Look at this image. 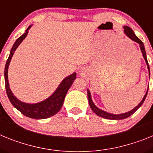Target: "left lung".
<instances>
[{
  "mask_svg": "<svg viewBox=\"0 0 153 153\" xmlns=\"http://www.w3.org/2000/svg\"><path fill=\"white\" fill-rule=\"evenodd\" d=\"M123 28H124V33L126 34V36H129V38H130L132 40H133V41L136 42V43H138V44H140V50H141V51H142V53H143V57H144V59H145L146 63V64H147V67H148L149 72V75H150V70H149V66L148 61H147L146 53V50H145V47H144V44H143V43L142 42V40H140V39L138 38L137 36H136V34L134 33L133 30H132L129 27L124 26ZM148 89H149V87H148ZM147 93H148V90H147L145 96H144V97H143V100H142L141 102L139 103V105H138V106H136L134 109H132V110H130V111L127 112V113H122V114L116 115V114H112V113H107V112H105V111H103V110H102V109H99L98 107H97V106H95V104L93 103V102L92 101L90 92L89 91V90H87V97H88L89 104H90V108H91L92 110H93V111L94 112V113H95L97 116H99V117H102V118H105V119H108V120H123V119L128 118L129 117H130L131 115L133 114V113H134L135 112H136V110H137V109H139V108H140L142 105H143V103L144 102V101H145V100H146V96H147Z\"/></svg>",
  "mask_w": 153,
  "mask_h": 153,
  "instance_id": "8db88e82",
  "label": "left lung"
}]
</instances>
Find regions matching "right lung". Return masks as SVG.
I'll use <instances>...</instances> for the list:
<instances>
[{
	"label": "right lung",
	"mask_w": 153,
	"mask_h": 153,
	"mask_svg": "<svg viewBox=\"0 0 153 153\" xmlns=\"http://www.w3.org/2000/svg\"><path fill=\"white\" fill-rule=\"evenodd\" d=\"M30 28V26L27 29L26 32L22 36L17 39V40L12 47L11 50H10V55H9V57L6 62L4 69L5 88H6L7 95L11 104L16 109H18L22 114H24L26 117H30V118L42 120V119L49 118V117L56 114L58 112L60 111V109H61L62 106H63L66 94H67V91L76 77V74L74 73L73 74L65 78L59 85L56 91L53 93L49 98H47V100L42 101V102H38V103L30 104L25 103V102H23L17 100L15 96H13V93L10 89V86H9L7 77L8 67H9L13 53L16 51L17 47L20 45V44L23 41V40L27 36L28 33V30Z\"/></svg>",
	"instance_id": "obj_1"
}]
</instances>
